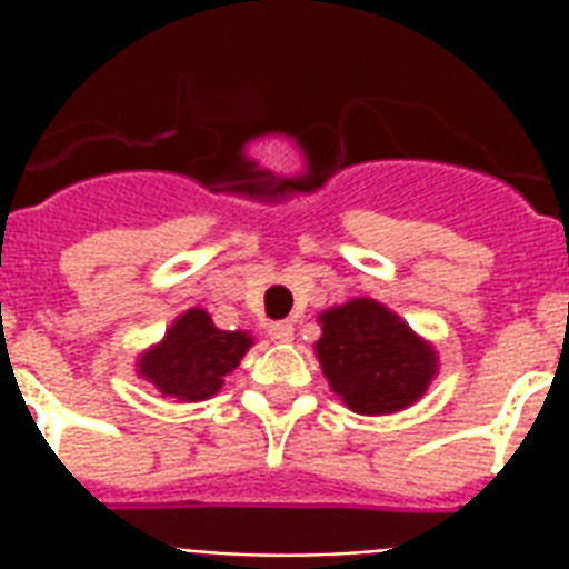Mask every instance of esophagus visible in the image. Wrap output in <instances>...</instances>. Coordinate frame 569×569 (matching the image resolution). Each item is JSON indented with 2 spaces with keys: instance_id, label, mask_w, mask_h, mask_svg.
I'll return each mask as SVG.
<instances>
[{
  "instance_id": "esophagus-1",
  "label": "esophagus",
  "mask_w": 569,
  "mask_h": 569,
  "mask_svg": "<svg viewBox=\"0 0 569 569\" xmlns=\"http://www.w3.org/2000/svg\"><path fill=\"white\" fill-rule=\"evenodd\" d=\"M268 337L274 339V342H289L295 337V328L289 321H271L268 325Z\"/></svg>"
}]
</instances>
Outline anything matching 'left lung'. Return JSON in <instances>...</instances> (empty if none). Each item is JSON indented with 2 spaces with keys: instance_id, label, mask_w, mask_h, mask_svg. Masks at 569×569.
Segmentation results:
<instances>
[{
  "instance_id": "obj_1",
  "label": "left lung",
  "mask_w": 569,
  "mask_h": 569,
  "mask_svg": "<svg viewBox=\"0 0 569 569\" xmlns=\"http://www.w3.org/2000/svg\"><path fill=\"white\" fill-rule=\"evenodd\" d=\"M319 319L321 372L355 413H396L422 398L437 372V357L396 312L355 298Z\"/></svg>"
}]
</instances>
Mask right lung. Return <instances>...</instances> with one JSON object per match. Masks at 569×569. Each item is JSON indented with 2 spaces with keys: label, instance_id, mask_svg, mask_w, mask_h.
<instances>
[{
  "label": "right lung",
  "instance_id": "right-lung-1",
  "mask_svg": "<svg viewBox=\"0 0 569 569\" xmlns=\"http://www.w3.org/2000/svg\"><path fill=\"white\" fill-rule=\"evenodd\" d=\"M253 339L241 330H218L206 310L182 312L156 348L138 360L141 378L162 396L203 401L214 396Z\"/></svg>",
  "mask_w": 569,
  "mask_h": 569
}]
</instances>
